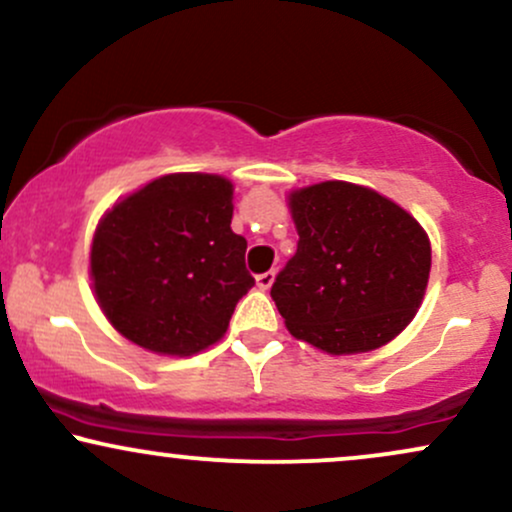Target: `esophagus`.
I'll return each mask as SVG.
<instances>
[{
	"mask_svg": "<svg viewBox=\"0 0 512 512\" xmlns=\"http://www.w3.org/2000/svg\"><path fill=\"white\" fill-rule=\"evenodd\" d=\"M274 272H264V274H257V286H260L262 291H267L269 286L274 284Z\"/></svg>",
	"mask_w": 512,
	"mask_h": 512,
	"instance_id": "obj_1",
	"label": "esophagus"
}]
</instances>
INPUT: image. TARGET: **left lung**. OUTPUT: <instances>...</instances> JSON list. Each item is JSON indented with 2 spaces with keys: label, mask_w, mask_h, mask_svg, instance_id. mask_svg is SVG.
Masks as SVG:
<instances>
[{
  "label": "left lung",
  "mask_w": 512,
  "mask_h": 512,
  "mask_svg": "<svg viewBox=\"0 0 512 512\" xmlns=\"http://www.w3.org/2000/svg\"><path fill=\"white\" fill-rule=\"evenodd\" d=\"M298 250L272 298L296 339L332 356L373 351L414 320L431 243L414 216L342 180L291 192Z\"/></svg>",
  "instance_id": "8db88e82"
}]
</instances>
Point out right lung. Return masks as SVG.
I'll return each mask as SVG.
<instances>
[{"instance_id":"add662e5","label":"right lung","mask_w":512,"mask_h":512,"mask_svg":"<svg viewBox=\"0 0 512 512\" xmlns=\"http://www.w3.org/2000/svg\"><path fill=\"white\" fill-rule=\"evenodd\" d=\"M231 219L233 185L221 175H163L117 202L91 245L93 291L110 325L168 356L219 342L255 286L248 240Z\"/></svg>"}]
</instances>
